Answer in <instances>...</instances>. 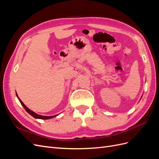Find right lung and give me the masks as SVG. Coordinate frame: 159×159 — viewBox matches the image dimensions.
Here are the masks:
<instances>
[{"mask_svg":"<svg viewBox=\"0 0 159 159\" xmlns=\"http://www.w3.org/2000/svg\"><path fill=\"white\" fill-rule=\"evenodd\" d=\"M16 97H17V98H18V100H19V102H20L21 105H22V106L24 107V108L25 109V110L26 111L27 113H29L30 115H32V116L33 117H34V118H36V119H50L54 118V117H55L57 116V115H59V114H57V115H52V116H44V115H38V114H37V113H36L34 112L33 111L30 110V109H28V108L26 106V105H25V104H24V103L22 102L21 99L18 98V95H17V93H16Z\"/></svg>","mask_w":159,"mask_h":159,"instance_id":"right-lung-1","label":"right lung"}]
</instances>
